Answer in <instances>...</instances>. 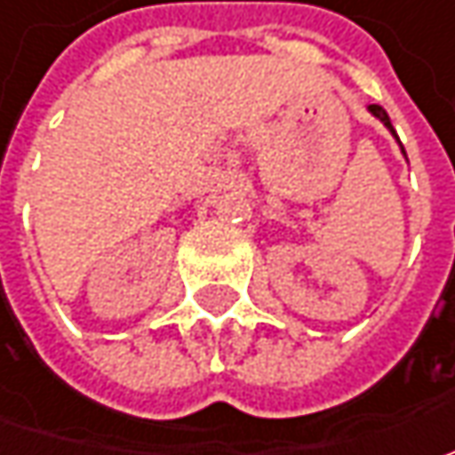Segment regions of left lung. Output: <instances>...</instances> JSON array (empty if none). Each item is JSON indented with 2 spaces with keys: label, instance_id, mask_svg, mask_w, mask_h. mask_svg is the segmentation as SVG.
Instances as JSON below:
<instances>
[{
  "label": "left lung",
  "instance_id": "obj_1",
  "mask_svg": "<svg viewBox=\"0 0 455 455\" xmlns=\"http://www.w3.org/2000/svg\"><path fill=\"white\" fill-rule=\"evenodd\" d=\"M370 114L375 116V118H379V121H382V124H385V126H387V129H390V132L395 133L393 124H390V116H387V111H385L382 106H377V103H372V106H370Z\"/></svg>",
  "mask_w": 455,
  "mask_h": 455
}]
</instances>
